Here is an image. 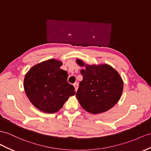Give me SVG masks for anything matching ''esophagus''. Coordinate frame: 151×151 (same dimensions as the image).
<instances>
[{
    "mask_svg": "<svg viewBox=\"0 0 151 151\" xmlns=\"http://www.w3.org/2000/svg\"><path fill=\"white\" fill-rule=\"evenodd\" d=\"M73 86H74L75 90V91L76 92L77 90H78V82L75 83L74 84H73Z\"/></svg>",
    "mask_w": 151,
    "mask_h": 151,
    "instance_id": "34e87169",
    "label": "esophagus"
}]
</instances>
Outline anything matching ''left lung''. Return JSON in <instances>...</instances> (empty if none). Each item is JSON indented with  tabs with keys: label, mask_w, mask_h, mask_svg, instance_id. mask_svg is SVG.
<instances>
[{
	"label": "left lung",
	"mask_w": 151,
	"mask_h": 151,
	"mask_svg": "<svg viewBox=\"0 0 151 151\" xmlns=\"http://www.w3.org/2000/svg\"><path fill=\"white\" fill-rule=\"evenodd\" d=\"M83 80L76 92L77 99L83 109L93 114L105 112L121 98L124 83L119 73L108 64L87 65L77 59Z\"/></svg>",
	"instance_id": "1"
}]
</instances>
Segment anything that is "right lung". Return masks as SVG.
Masks as SVG:
<instances>
[{"label":"right lung","mask_w":151,"mask_h":151,"mask_svg":"<svg viewBox=\"0 0 151 151\" xmlns=\"http://www.w3.org/2000/svg\"><path fill=\"white\" fill-rule=\"evenodd\" d=\"M60 61L50 59L30 69L24 78V89L30 101L38 110L53 114L63 106L75 87L68 82L67 71L60 68Z\"/></svg>","instance_id":"obj_1"}]
</instances>
